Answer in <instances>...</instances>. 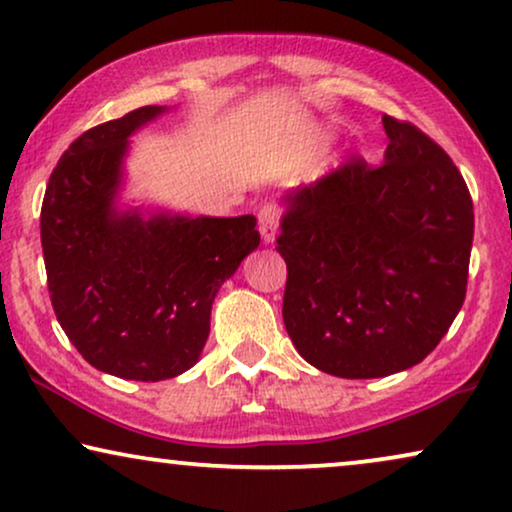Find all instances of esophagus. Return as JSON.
Listing matches in <instances>:
<instances>
[{
    "mask_svg": "<svg viewBox=\"0 0 512 512\" xmlns=\"http://www.w3.org/2000/svg\"><path fill=\"white\" fill-rule=\"evenodd\" d=\"M257 220H260V234L264 238V243H274L276 241V229H278V220H281V208L276 203H264L257 213Z\"/></svg>",
    "mask_w": 512,
    "mask_h": 512,
    "instance_id": "obj_1",
    "label": "esophagus"
}]
</instances>
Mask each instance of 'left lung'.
<instances>
[{"label": "left lung", "mask_w": 512, "mask_h": 512, "mask_svg": "<svg viewBox=\"0 0 512 512\" xmlns=\"http://www.w3.org/2000/svg\"><path fill=\"white\" fill-rule=\"evenodd\" d=\"M384 163L351 161L283 194L285 330L306 363L377 379L421 363L461 311L473 201L445 149L381 117Z\"/></svg>", "instance_id": "obj_1"}]
</instances>
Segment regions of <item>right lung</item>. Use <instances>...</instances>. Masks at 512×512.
I'll return each mask as SVG.
<instances>
[{"mask_svg": "<svg viewBox=\"0 0 512 512\" xmlns=\"http://www.w3.org/2000/svg\"><path fill=\"white\" fill-rule=\"evenodd\" d=\"M166 112L147 105L79 135L42 206L60 327L95 370L133 381L199 363L217 292L260 245L252 215L194 217L124 201L131 138Z\"/></svg>", "mask_w": 512, "mask_h": 512, "instance_id": "1", "label": "right lung"}]
</instances>
